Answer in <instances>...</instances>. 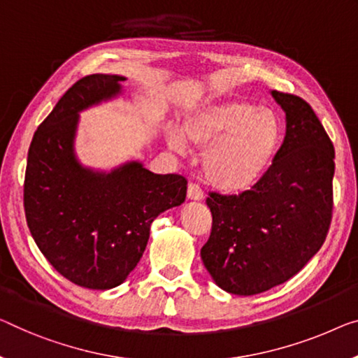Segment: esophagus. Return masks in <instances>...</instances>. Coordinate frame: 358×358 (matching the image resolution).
Masks as SVG:
<instances>
[{
	"instance_id": "esophagus-1",
	"label": "esophagus",
	"mask_w": 358,
	"mask_h": 358,
	"mask_svg": "<svg viewBox=\"0 0 358 358\" xmlns=\"http://www.w3.org/2000/svg\"><path fill=\"white\" fill-rule=\"evenodd\" d=\"M188 199H191V201H202V199H204V193H202V189L196 183L188 185Z\"/></svg>"
}]
</instances>
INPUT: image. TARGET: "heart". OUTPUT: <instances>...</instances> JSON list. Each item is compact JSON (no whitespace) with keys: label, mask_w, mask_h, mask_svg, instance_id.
Instances as JSON below:
<instances>
[{"label":"heart","mask_w":358,"mask_h":358,"mask_svg":"<svg viewBox=\"0 0 358 358\" xmlns=\"http://www.w3.org/2000/svg\"><path fill=\"white\" fill-rule=\"evenodd\" d=\"M282 125L275 110L231 99L201 106L178 128L167 130V145L185 156L191 145L208 151L202 159L207 183L223 193H243L264 177L278 152Z\"/></svg>","instance_id":"b5f03b06"}]
</instances>
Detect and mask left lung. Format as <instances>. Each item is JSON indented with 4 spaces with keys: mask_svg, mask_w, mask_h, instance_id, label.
I'll use <instances>...</instances> for the list:
<instances>
[{
    "mask_svg": "<svg viewBox=\"0 0 358 358\" xmlns=\"http://www.w3.org/2000/svg\"><path fill=\"white\" fill-rule=\"evenodd\" d=\"M270 94L286 114L273 164L249 191L207 197L212 231L201 259L215 285L238 296L292 278L322 248L331 223L333 143L302 98Z\"/></svg>",
    "mask_w": 358,
    "mask_h": 358,
    "instance_id": "8db88e82",
    "label": "left lung"
}]
</instances>
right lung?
Listing matches in <instances>:
<instances>
[{
	"mask_svg": "<svg viewBox=\"0 0 358 358\" xmlns=\"http://www.w3.org/2000/svg\"><path fill=\"white\" fill-rule=\"evenodd\" d=\"M122 76L93 73L71 87L30 143L24 207L36 246L64 278L88 289L122 285L145 252L151 223L186 197L180 175L140 161L94 170L78 161L80 112L124 93Z\"/></svg>",
	"mask_w": 358,
	"mask_h": 358,
	"instance_id": "add662e5",
	"label": "right lung"
}]
</instances>
